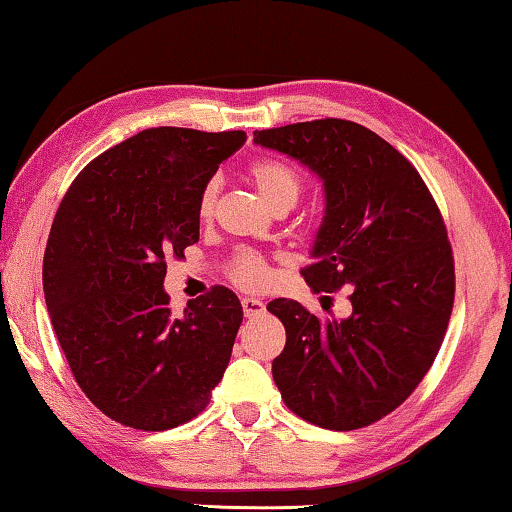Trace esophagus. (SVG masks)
<instances>
[{"label":"esophagus","instance_id":"obj_1","mask_svg":"<svg viewBox=\"0 0 512 512\" xmlns=\"http://www.w3.org/2000/svg\"><path fill=\"white\" fill-rule=\"evenodd\" d=\"M241 307H243V314H246V319H255V316H262L264 310H266L262 300H257V298H243Z\"/></svg>","mask_w":512,"mask_h":512}]
</instances>
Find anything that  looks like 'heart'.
I'll use <instances>...</instances> for the list:
<instances>
[{
    "mask_svg": "<svg viewBox=\"0 0 512 512\" xmlns=\"http://www.w3.org/2000/svg\"><path fill=\"white\" fill-rule=\"evenodd\" d=\"M246 173L257 186L259 196L269 202L273 209L294 207V202L300 196V189H303L300 175L280 159H271V157L253 159L248 164ZM218 191H221V182L218 180H209L200 189L198 207H196L200 221H209V218L214 216ZM230 278L234 285H239L243 289H262L266 282H269L271 271L262 255L250 253V250H241V253L234 255V259L230 262Z\"/></svg>",
    "mask_w": 512,
    "mask_h": 512,
    "instance_id": "b5f03b06",
    "label": "heart"
}]
</instances>
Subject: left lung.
<instances>
[{"mask_svg":"<svg viewBox=\"0 0 512 512\" xmlns=\"http://www.w3.org/2000/svg\"><path fill=\"white\" fill-rule=\"evenodd\" d=\"M255 143L323 180L326 214L303 275L312 291L348 287V319H319L298 300L266 310L287 330L273 360L282 401L300 419L355 431L415 392L440 351L456 294L451 243L417 168L376 132L323 118L255 132Z\"/></svg>","mask_w":512,"mask_h":512,"instance_id":"1","label":"left lung"}]
</instances>
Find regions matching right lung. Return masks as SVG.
Returning a JSON list of instances; mask_svg holds the SVG:
<instances>
[{"label":"right lung","mask_w":512,"mask_h":512,"mask_svg":"<svg viewBox=\"0 0 512 512\" xmlns=\"http://www.w3.org/2000/svg\"><path fill=\"white\" fill-rule=\"evenodd\" d=\"M246 132L143 129L95 157L54 216L43 289L72 376L97 410L139 431L198 417L243 321L227 287L170 314L166 257L200 237L198 196Z\"/></svg>","instance_id":"add662e5"}]
</instances>
